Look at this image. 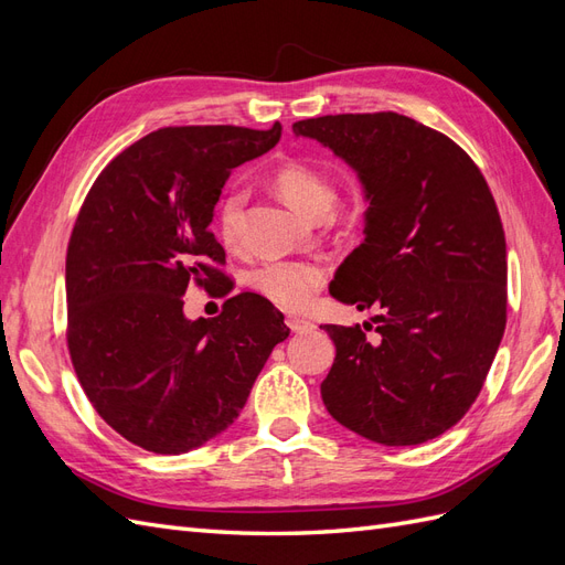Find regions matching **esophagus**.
Masks as SVG:
<instances>
[{
  "label": "esophagus",
  "mask_w": 565,
  "mask_h": 565,
  "mask_svg": "<svg viewBox=\"0 0 565 565\" xmlns=\"http://www.w3.org/2000/svg\"><path fill=\"white\" fill-rule=\"evenodd\" d=\"M287 328L292 330V332H311L316 324L311 322V320H306V318H299V316H287Z\"/></svg>",
  "instance_id": "obj_1"
}]
</instances>
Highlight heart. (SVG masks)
Instances as JSON below:
<instances>
[{"label":"heart","instance_id":"heart-1","mask_svg":"<svg viewBox=\"0 0 565 565\" xmlns=\"http://www.w3.org/2000/svg\"><path fill=\"white\" fill-rule=\"evenodd\" d=\"M276 188L280 195L306 216L328 214L334 202V185L318 169L303 162H285L278 167ZM247 188L231 185L218 200L216 224L218 235L226 245H235L243 237L245 228ZM324 280V268L311 262H268L252 273V285L270 301L285 309H299L313 297Z\"/></svg>","mask_w":565,"mask_h":565}]
</instances>
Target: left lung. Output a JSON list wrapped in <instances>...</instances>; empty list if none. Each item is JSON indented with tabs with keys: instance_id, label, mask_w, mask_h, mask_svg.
Returning <instances> with one entry per match:
<instances>
[{
	"instance_id": "left-lung-1",
	"label": "left lung",
	"mask_w": 565,
	"mask_h": 565,
	"mask_svg": "<svg viewBox=\"0 0 565 565\" xmlns=\"http://www.w3.org/2000/svg\"><path fill=\"white\" fill-rule=\"evenodd\" d=\"M292 131L347 162L367 202L365 241L330 295L382 309L370 318L374 339L361 324H320L337 349L322 403L367 440L419 446L467 415L504 334L498 204L465 150L405 115H324Z\"/></svg>"
}]
</instances>
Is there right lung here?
Masks as SVG:
<instances>
[{"label":"right lung","instance_id":"obj_1","mask_svg":"<svg viewBox=\"0 0 565 565\" xmlns=\"http://www.w3.org/2000/svg\"><path fill=\"white\" fill-rule=\"evenodd\" d=\"M280 136V122L152 131L82 204L65 256L67 349L96 413L134 446L181 455L226 431L289 337L282 313L254 292L231 297L214 320L183 313L188 285L228 280L210 231L221 188Z\"/></svg>","mask_w":565,"mask_h":565}]
</instances>
